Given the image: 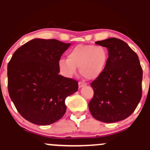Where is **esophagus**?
Wrapping results in <instances>:
<instances>
[{"label": "esophagus", "mask_w": 150, "mask_h": 150, "mask_svg": "<svg viewBox=\"0 0 150 150\" xmlns=\"http://www.w3.org/2000/svg\"><path fill=\"white\" fill-rule=\"evenodd\" d=\"M86 85V83L84 82H82V81H79V82H78V86H79V88H81V87H83V86H85Z\"/></svg>", "instance_id": "1"}]
</instances>
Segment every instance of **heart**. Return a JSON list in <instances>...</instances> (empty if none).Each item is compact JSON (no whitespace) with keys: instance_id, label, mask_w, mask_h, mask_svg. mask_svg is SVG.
I'll list each match as a JSON object with an SVG mask.
<instances>
[{"instance_id":"obj_1","label":"heart","mask_w":150,"mask_h":150,"mask_svg":"<svg viewBox=\"0 0 150 150\" xmlns=\"http://www.w3.org/2000/svg\"><path fill=\"white\" fill-rule=\"evenodd\" d=\"M67 58L60 59L59 62L64 75L72 76L78 67L82 76L88 80H94L100 77L105 69L108 51L101 45H79L69 50Z\"/></svg>"}]
</instances>
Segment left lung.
Listing matches in <instances>:
<instances>
[{
    "label": "left lung",
    "mask_w": 150,
    "mask_h": 150,
    "mask_svg": "<svg viewBox=\"0 0 150 150\" xmlns=\"http://www.w3.org/2000/svg\"><path fill=\"white\" fill-rule=\"evenodd\" d=\"M96 44L107 47L108 60L91 83L94 96L88 108L96 120L117 122L130 117L140 102L143 70L139 56L122 40L109 38Z\"/></svg>",
    "instance_id": "obj_1"
}]
</instances>
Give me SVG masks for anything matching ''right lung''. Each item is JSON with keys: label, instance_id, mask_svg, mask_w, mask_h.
I'll list each match as a JSON object with an SVG mask.
<instances>
[{"label": "right lung", "instance_id": "obj_1", "mask_svg": "<svg viewBox=\"0 0 150 150\" xmlns=\"http://www.w3.org/2000/svg\"><path fill=\"white\" fill-rule=\"evenodd\" d=\"M70 45L34 39L19 47L8 62L9 97L20 115L33 124L60 120L67 110L65 99L78 91V81L59 74L60 58Z\"/></svg>", "mask_w": 150, "mask_h": 150}]
</instances>
